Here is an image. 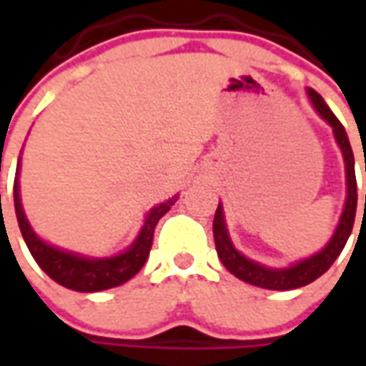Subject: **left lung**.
I'll return each mask as SVG.
<instances>
[{"mask_svg":"<svg viewBox=\"0 0 366 366\" xmlns=\"http://www.w3.org/2000/svg\"><path fill=\"white\" fill-rule=\"evenodd\" d=\"M307 97L312 102V106L317 114L332 126V132L336 138V144L342 150V159H345V173H346V199L342 216L338 219V226L332 234V238L326 242L322 250H317L316 254L307 257V259L295 260L289 267L283 269H274L260 264L257 260L246 259L240 250H236L232 244V238L228 234L226 218H224V205L218 204L216 216H214V240H216V250L222 260V264L240 281L257 285L262 289H274V291H289V289H297L316 281L317 277L326 273L332 267V262L338 259V254L342 252L348 236L352 232L355 226V216H357V177H355V154L348 142L345 126L338 122V118L332 114V109L326 106V102L322 99V95L314 89H307ZM366 171V164H365ZM365 212H366V195H365Z\"/></svg>","mask_w":366,"mask_h":366,"instance_id":"1","label":"left lung"}]
</instances>
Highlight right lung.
I'll return each mask as SVG.
<instances>
[{
	"label": "right lung",
	"instance_id": "right-lung-1",
	"mask_svg": "<svg viewBox=\"0 0 366 366\" xmlns=\"http://www.w3.org/2000/svg\"><path fill=\"white\" fill-rule=\"evenodd\" d=\"M18 177H20V161H18L16 181H14V205H16L18 226H20V232L26 240L30 254L34 257L38 267L49 274L52 281H56L59 285L66 289L83 291V293L118 287L122 283L130 281L147 262L148 254H150V246H152L154 228H157L159 219L179 199V195H173L171 199L150 207L140 232L124 252L114 254V257H85V254H79L73 250H64L59 246L49 244L46 240H42L32 230L30 222L24 214V207H21Z\"/></svg>",
	"mask_w": 366,
	"mask_h": 366
}]
</instances>
